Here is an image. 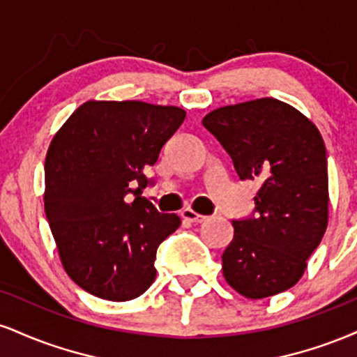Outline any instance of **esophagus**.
<instances>
[{
	"label": "esophagus",
	"mask_w": 357,
	"mask_h": 357,
	"mask_svg": "<svg viewBox=\"0 0 357 357\" xmlns=\"http://www.w3.org/2000/svg\"><path fill=\"white\" fill-rule=\"evenodd\" d=\"M181 218L184 221H190V223H203V221H206V216L199 215V213L192 211L191 208H186V210L181 211Z\"/></svg>",
	"instance_id": "34e87169"
}]
</instances>
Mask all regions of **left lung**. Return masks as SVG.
<instances>
[{
    "mask_svg": "<svg viewBox=\"0 0 357 357\" xmlns=\"http://www.w3.org/2000/svg\"><path fill=\"white\" fill-rule=\"evenodd\" d=\"M203 126L230 154L241 181L258 186L255 216L233 220L221 255L228 285L247 298L284 292L301 280L329 220L324 139L310 119L265 99L211 110Z\"/></svg>",
    "mask_w": 357,
    "mask_h": 357,
    "instance_id": "8db88e82",
    "label": "left lung"
}]
</instances>
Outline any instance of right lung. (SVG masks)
<instances>
[{"mask_svg":"<svg viewBox=\"0 0 357 357\" xmlns=\"http://www.w3.org/2000/svg\"><path fill=\"white\" fill-rule=\"evenodd\" d=\"M186 112L139 100H89L45 159V213L68 277L92 296L132 301L155 278L158 247L181 225L141 192ZM132 192V204L125 196Z\"/></svg>","mask_w":357,"mask_h":357,"instance_id":"obj_1","label":"right lung"}]
</instances>
